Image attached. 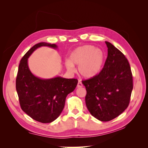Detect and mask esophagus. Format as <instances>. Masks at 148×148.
Segmentation results:
<instances>
[{
  "label": "esophagus",
  "instance_id": "1",
  "mask_svg": "<svg viewBox=\"0 0 148 148\" xmlns=\"http://www.w3.org/2000/svg\"><path fill=\"white\" fill-rule=\"evenodd\" d=\"M83 86V84L81 82V81H78V84H77V87L78 88H81Z\"/></svg>",
  "mask_w": 148,
  "mask_h": 148
}]
</instances>
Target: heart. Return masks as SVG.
<instances>
[{
	"label": "heart",
	"instance_id": "heart-1",
	"mask_svg": "<svg viewBox=\"0 0 148 148\" xmlns=\"http://www.w3.org/2000/svg\"><path fill=\"white\" fill-rule=\"evenodd\" d=\"M104 53L91 45L77 48L70 55V60L65 62L70 72H74V65H78L79 73L85 78H91L100 72L104 61Z\"/></svg>",
	"mask_w": 148,
	"mask_h": 148
}]
</instances>
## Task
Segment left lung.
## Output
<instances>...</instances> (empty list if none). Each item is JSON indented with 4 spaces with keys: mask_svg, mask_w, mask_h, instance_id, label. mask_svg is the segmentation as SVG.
Returning a JSON list of instances; mask_svg holds the SVG:
<instances>
[{
    "mask_svg": "<svg viewBox=\"0 0 148 148\" xmlns=\"http://www.w3.org/2000/svg\"><path fill=\"white\" fill-rule=\"evenodd\" d=\"M107 57L101 72L82 81L86 89L85 102L90 114L102 122L116 118L126 109L133 89V77L123 53L105 42Z\"/></svg>",
    "mask_w": 148,
    "mask_h": 148,
    "instance_id": "left-lung-1",
    "label": "left lung"
}]
</instances>
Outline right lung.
Here are the masks:
<instances>
[{"mask_svg": "<svg viewBox=\"0 0 148 148\" xmlns=\"http://www.w3.org/2000/svg\"><path fill=\"white\" fill-rule=\"evenodd\" d=\"M42 46L57 49L56 44L47 42H40L31 47L20 60L16 89L21 109L33 119L46 123L59 117L64 108L66 97L74 91L78 79L60 77L42 79L31 73L28 59Z\"/></svg>", "mask_w": 148, "mask_h": 148, "instance_id": "1", "label": "right lung"}]
</instances>
